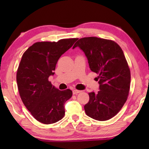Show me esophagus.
<instances>
[{"mask_svg": "<svg viewBox=\"0 0 149 149\" xmlns=\"http://www.w3.org/2000/svg\"><path fill=\"white\" fill-rule=\"evenodd\" d=\"M81 92V91H79V90H74V91H73V94L77 95L78 93H79Z\"/></svg>", "mask_w": 149, "mask_h": 149, "instance_id": "esophagus-1", "label": "esophagus"}]
</instances>
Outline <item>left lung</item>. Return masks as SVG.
<instances>
[{"label":"left lung","instance_id":"1","mask_svg":"<svg viewBox=\"0 0 149 149\" xmlns=\"http://www.w3.org/2000/svg\"><path fill=\"white\" fill-rule=\"evenodd\" d=\"M77 47L85 53L91 70L99 74L100 91L89 93L85 112L96 120H109L122 109L130 91V70L123 50L114 41L95 37L79 39L73 49Z\"/></svg>","mask_w":149,"mask_h":149}]
</instances>
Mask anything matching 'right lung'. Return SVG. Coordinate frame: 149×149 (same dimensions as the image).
I'll return each instance as SVG.
<instances>
[{
	"label": "right lung",
	"mask_w": 149,
	"mask_h": 149,
	"mask_svg": "<svg viewBox=\"0 0 149 149\" xmlns=\"http://www.w3.org/2000/svg\"><path fill=\"white\" fill-rule=\"evenodd\" d=\"M77 40L35 42L22 57L16 75L20 97L33 116L44 124L56 123L64 116V104L72 97V91L57 89L49 77L54 74L60 57Z\"/></svg>",
	"instance_id": "right-lung-1"
}]
</instances>
